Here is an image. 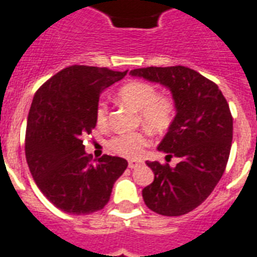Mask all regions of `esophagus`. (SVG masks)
<instances>
[{
    "label": "esophagus",
    "instance_id": "34e87169",
    "mask_svg": "<svg viewBox=\"0 0 257 257\" xmlns=\"http://www.w3.org/2000/svg\"><path fill=\"white\" fill-rule=\"evenodd\" d=\"M143 164V163H141V161H136V160H131L128 163V167L131 169H133V168H137V167H139V165H141Z\"/></svg>",
    "mask_w": 257,
    "mask_h": 257
}]
</instances>
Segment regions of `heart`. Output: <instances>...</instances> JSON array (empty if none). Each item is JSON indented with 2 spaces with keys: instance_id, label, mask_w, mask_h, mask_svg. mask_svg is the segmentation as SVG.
Instances as JSON below:
<instances>
[{
  "instance_id": "obj_1",
  "label": "heart",
  "mask_w": 257,
  "mask_h": 257,
  "mask_svg": "<svg viewBox=\"0 0 257 257\" xmlns=\"http://www.w3.org/2000/svg\"><path fill=\"white\" fill-rule=\"evenodd\" d=\"M118 98L139 112L141 122L152 132H167L175 121V100L168 94H157L155 85L149 82H126L118 90ZM96 121L98 126H105L108 122V106L105 102L97 105ZM148 144L149 137L147 133L131 132L113 137L109 147L120 156L137 159L143 155L144 148Z\"/></svg>"
}]
</instances>
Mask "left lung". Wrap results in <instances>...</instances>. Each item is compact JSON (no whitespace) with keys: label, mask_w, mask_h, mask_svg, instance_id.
<instances>
[{"label":"left lung","mask_w":257,"mask_h":257,"mask_svg":"<svg viewBox=\"0 0 257 257\" xmlns=\"http://www.w3.org/2000/svg\"><path fill=\"white\" fill-rule=\"evenodd\" d=\"M131 74L167 86L176 104L175 121L157 149L179 163L147 161L155 180L143 199L159 215H185L211 195L225 171L233 135L229 105L215 82L185 66H149Z\"/></svg>","instance_id":"left-lung-1"}]
</instances>
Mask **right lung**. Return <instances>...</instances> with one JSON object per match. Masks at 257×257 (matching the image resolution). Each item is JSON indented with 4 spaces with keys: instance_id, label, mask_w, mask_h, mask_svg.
I'll use <instances>...</instances> for the list:
<instances>
[{
    "instance_id": "right-lung-1",
    "label": "right lung",
    "mask_w": 257,
    "mask_h": 257,
    "mask_svg": "<svg viewBox=\"0 0 257 257\" xmlns=\"http://www.w3.org/2000/svg\"><path fill=\"white\" fill-rule=\"evenodd\" d=\"M128 70L68 66L38 89L32 101L25 136L30 173L50 203L72 215L100 211L128 161L85 152L84 136L96 126L101 92Z\"/></svg>"
}]
</instances>
